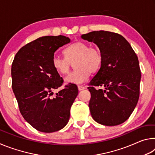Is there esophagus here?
<instances>
[{
	"mask_svg": "<svg viewBox=\"0 0 155 155\" xmlns=\"http://www.w3.org/2000/svg\"><path fill=\"white\" fill-rule=\"evenodd\" d=\"M78 90H79V91H81V90H85V87H84V86H82V85H78Z\"/></svg>",
	"mask_w": 155,
	"mask_h": 155,
	"instance_id": "1",
	"label": "esophagus"
}]
</instances>
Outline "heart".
I'll return each mask as SVG.
<instances>
[{"instance_id": "b5f03b06", "label": "heart", "mask_w": 155, "mask_h": 155, "mask_svg": "<svg viewBox=\"0 0 155 155\" xmlns=\"http://www.w3.org/2000/svg\"><path fill=\"white\" fill-rule=\"evenodd\" d=\"M64 57L54 54L51 63L57 72L65 74L74 62L76 69L65 78L67 83L80 84L85 82L90 72L98 71L103 63V56L99 48L90 47L83 41H77L68 46L64 50Z\"/></svg>"}]
</instances>
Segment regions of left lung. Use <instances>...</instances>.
I'll return each mask as SVG.
<instances>
[{
	"label": "left lung",
	"mask_w": 155,
	"mask_h": 155,
	"mask_svg": "<svg viewBox=\"0 0 155 155\" xmlns=\"http://www.w3.org/2000/svg\"><path fill=\"white\" fill-rule=\"evenodd\" d=\"M98 46L101 67L89 83V103L93 119L105 126L124 122L140 97L141 71L137 56L130 44L118 33L92 31L81 36ZM103 87L104 89L96 88Z\"/></svg>",
	"instance_id": "left-lung-1"
}]
</instances>
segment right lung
Returning a JSON list of instances; mask_svg holds the SVG:
<instances>
[{"label":"right lung","mask_w":155,"mask_h":155,"mask_svg":"<svg viewBox=\"0 0 155 155\" xmlns=\"http://www.w3.org/2000/svg\"><path fill=\"white\" fill-rule=\"evenodd\" d=\"M70 42L64 35L44 36L22 47L12 65V89L21 114L28 124L43 133H52L65 127L70 108L78 91L69 83L52 96V91L64 79L52 65L54 53Z\"/></svg>","instance_id":"add662e5"}]
</instances>
